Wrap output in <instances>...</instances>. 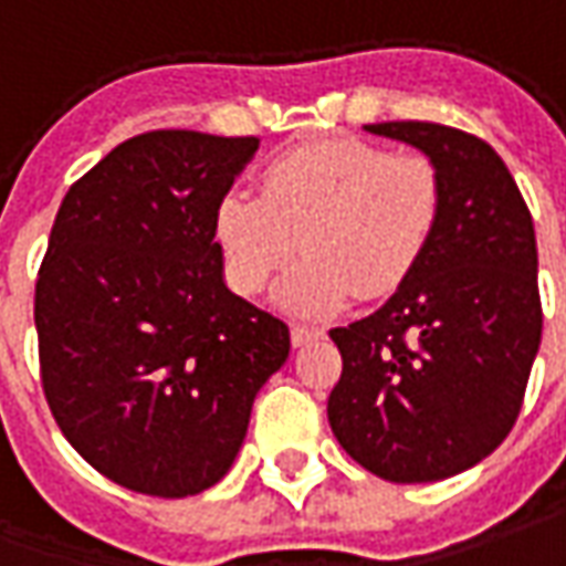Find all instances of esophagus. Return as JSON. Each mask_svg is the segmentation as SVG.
I'll return each instance as SVG.
<instances>
[{
	"mask_svg": "<svg viewBox=\"0 0 566 566\" xmlns=\"http://www.w3.org/2000/svg\"><path fill=\"white\" fill-rule=\"evenodd\" d=\"M322 337H325L322 328H306V325H294V328H291V344H294V347H306V344L322 340Z\"/></svg>",
	"mask_w": 566,
	"mask_h": 566,
	"instance_id": "1",
	"label": "esophagus"
}]
</instances>
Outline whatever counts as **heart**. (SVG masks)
I'll use <instances>...</instances> for the list:
<instances>
[{"label":"heart","instance_id":"heart-1","mask_svg":"<svg viewBox=\"0 0 566 566\" xmlns=\"http://www.w3.org/2000/svg\"><path fill=\"white\" fill-rule=\"evenodd\" d=\"M440 176L421 154L365 138H325L269 160L260 198L226 191L213 213L229 282L260 294L303 248L279 287L287 313L325 318L356 294L384 297L412 275L440 222Z\"/></svg>","mask_w":566,"mask_h":566}]
</instances>
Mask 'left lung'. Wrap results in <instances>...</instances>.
Segmentation results:
<instances>
[{
  "mask_svg": "<svg viewBox=\"0 0 566 566\" xmlns=\"http://www.w3.org/2000/svg\"><path fill=\"white\" fill-rule=\"evenodd\" d=\"M440 176L428 253L378 313L332 340L344 375L328 396L337 443L390 483H433L509 437L542 340L533 217L483 138L421 120L368 123Z\"/></svg>",
  "mask_w": 566,
  "mask_h": 566,
  "instance_id": "left-lung-1",
  "label": "left lung"
}]
</instances>
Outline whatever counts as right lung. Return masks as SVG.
Returning <instances> with one entry per match:
<instances>
[{"instance_id":"1","label":"right lung","mask_w":566,"mask_h":566,"mask_svg":"<svg viewBox=\"0 0 566 566\" xmlns=\"http://www.w3.org/2000/svg\"><path fill=\"white\" fill-rule=\"evenodd\" d=\"M256 148L142 133L57 207L33 310L42 390L67 443L133 493L219 483L291 353L282 318L229 291L213 238L217 203Z\"/></svg>"}]
</instances>
